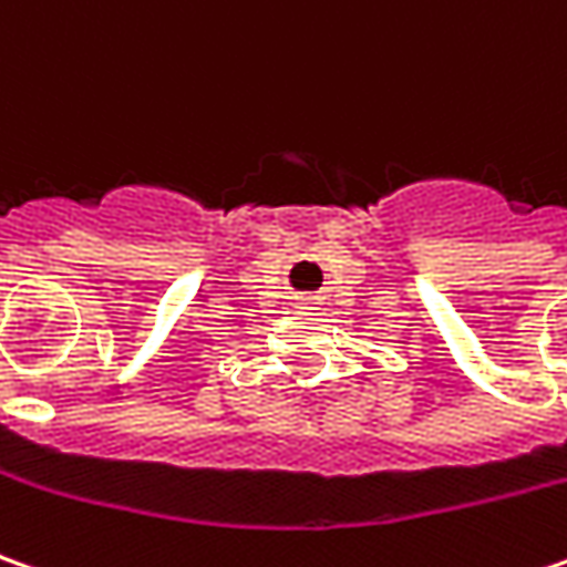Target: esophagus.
I'll return each instance as SVG.
<instances>
[{"instance_id":"1","label":"esophagus","mask_w":567,"mask_h":567,"mask_svg":"<svg viewBox=\"0 0 567 567\" xmlns=\"http://www.w3.org/2000/svg\"><path fill=\"white\" fill-rule=\"evenodd\" d=\"M313 298H298V307H301V310H313Z\"/></svg>"}]
</instances>
